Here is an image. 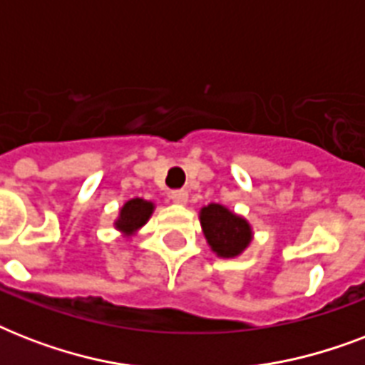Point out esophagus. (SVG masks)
<instances>
[{"mask_svg":"<svg viewBox=\"0 0 365 365\" xmlns=\"http://www.w3.org/2000/svg\"><path fill=\"white\" fill-rule=\"evenodd\" d=\"M170 199H172V202H174V205L183 206V205H187L189 195H187V191H185V189H176V191H172V193H170Z\"/></svg>","mask_w":365,"mask_h":365,"instance_id":"obj_1","label":"esophagus"}]
</instances>
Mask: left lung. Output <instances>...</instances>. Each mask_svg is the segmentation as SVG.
I'll return each mask as SVG.
<instances>
[{
  "label": "left lung",
  "instance_id": "1",
  "mask_svg": "<svg viewBox=\"0 0 365 365\" xmlns=\"http://www.w3.org/2000/svg\"><path fill=\"white\" fill-rule=\"evenodd\" d=\"M200 227L206 242L217 257L233 259L244 254L254 240V229L244 216L229 210L227 206L210 202L199 212Z\"/></svg>",
  "mask_w": 365,
  "mask_h": 365
}]
</instances>
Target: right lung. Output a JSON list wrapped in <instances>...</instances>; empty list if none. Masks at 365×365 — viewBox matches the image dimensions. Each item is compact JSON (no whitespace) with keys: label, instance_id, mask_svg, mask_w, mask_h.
Instances as JSON below:
<instances>
[{"label":"right lung","instance_id":"add662e5","mask_svg":"<svg viewBox=\"0 0 365 365\" xmlns=\"http://www.w3.org/2000/svg\"><path fill=\"white\" fill-rule=\"evenodd\" d=\"M155 210V202L145 199H130L126 200L125 205L119 208V216L113 222V227L119 231V233L125 237V239H130L140 231V229L149 222V217Z\"/></svg>","mask_w":365,"mask_h":365}]
</instances>
